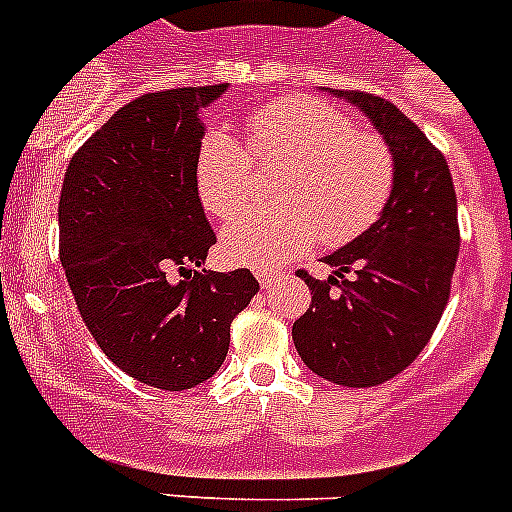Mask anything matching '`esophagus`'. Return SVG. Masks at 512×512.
<instances>
[{
	"label": "esophagus",
	"mask_w": 512,
	"mask_h": 512,
	"mask_svg": "<svg viewBox=\"0 0 512 512\" xmlns=\"http://www.w3.org/2000/svg\"><path fill=\"white\" fill-rule=\"evenodd\" d=\"M256 277H259L261 287L266 289V287H271V284L277 282L279 274H277V271H271V269H259V271H256Z\"/></svg>",
	"instance_id": "esophagus-1"
}]
</instances>
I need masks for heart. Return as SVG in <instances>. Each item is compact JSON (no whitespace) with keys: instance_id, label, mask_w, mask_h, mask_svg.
I'll use <instances>...</instances> for the list:
<instances>
[{"instance_id":"obj_1","label":"heart","mask_w":512,"mask_h":512,"mask_svg":"<svg viewBox=\"0 0 512 512\" xmlns=\"http://www.w3.org/2000/svg\"><path fill=\"white\" fill-rule=\"evenodd\" d=\"M251 152L284 160L275 188L277 208L243 216L252 188V162L241 140L215 125L205 130L194 156V187L207 212L239 217L225 225V261L251 269H277L323 238L330 246L354 241L390 205L397 179L395 153L374 130L315 97H284L246 120Z\"/></svg>"}]
</instances>
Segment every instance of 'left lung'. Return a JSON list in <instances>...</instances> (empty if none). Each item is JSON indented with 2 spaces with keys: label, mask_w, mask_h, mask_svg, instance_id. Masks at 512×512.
Wrapping results in <instances>:
<instances>
[{
  "label": "left lung",
  "mask_w": 512,
  "mask_h": 512,
  "mask_svg": "<svg viewBox=\"0 0 512 512\" xmlns=\"http://www.w3.org/2000/svg\"><path fill=\"white\" fill-rule=\"evenodd\" d=\"M359 107L395 153L390 205L369 230L325 256V282L297 271L312 305L292 325L307 369L341 387H377L415 361L451 295L459 256L456 192L443 153L395 104L359 89ZM346 273H354L351 280Z\"/></svg>",
  "instance_id": "left-lung-1"
}]
</instances>
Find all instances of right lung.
Masks as SVG:
<instances>
[{
    "mask_svg": "<svg viewBox=\"0 0 512 512\" xmlns=\"http://www.w3.org/2000/svg\"><path fill=\"white\" fill-rule=\"evenodd\" d=\"M228 84L151 92L74 153L58 200L61 266L104 356L158 390H192L220 369L230 323L259 282L200 269L215 243L194 156L200 110Z\"/></svg>",
    "mask_w": 512,
    "mask_h": 512,
    "instance_id": "right-lung-1",
    "label": "right lung"
}]
</instances>
